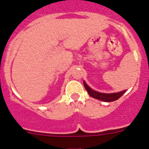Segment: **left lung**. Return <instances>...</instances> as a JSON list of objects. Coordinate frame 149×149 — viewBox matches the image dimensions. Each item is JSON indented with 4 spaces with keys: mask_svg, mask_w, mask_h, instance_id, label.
Returning <instances> with one entry per match:
<instances>
[{
    "mask_svg": "<svg viewBox=\"0 0 149 149\" xmlns=\"http://www.w3.org/2000/svg\"><path fill=\"white\" fill-rule=\"evenodd\" d=\"M84 85L85 87L86 90L87 91L88 94L91 96V97L94 99H97V100H101L103 102H110L115 101V100H118L120 97L124 94L126 91V90L124 91H122L118 93H112V94H105V93H100L98 91H96L94 90L91 89L86 84L84 81Z\"/></svg>",
    "mask_w": 149,
    "mask_h": 149,
    "instance_id": "1",
    "label": "left lung"
}]
</instances>
